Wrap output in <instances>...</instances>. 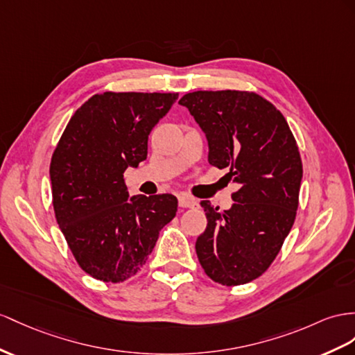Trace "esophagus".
I'll return each mask as SVG.
<instances>
[{
  "instance_id": "obj_1",
  "label": "esophagus",
  "mask_w": 355,
  "mask_h": 355,
  "mask_svg": "<svg viewBox=\"0 0 355 355\" xmlns=\"http://www.w3.org/2000/svg\"><path fill=\"white\" fill-rule=\"evenodd\" d=\"M178 204H180V207H183V208H198L199 207V204L195 201V199L187 196V195L178 196Z\"/></svg>"
}]
</instances>
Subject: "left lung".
<instances>
[{"mask_svg": "<svg viewBox=\"0 0 355 355\" xmlns=\"http://www.w3.org/2000/svg\"><path fill=\"white\" fill-rule=\"evenodd\" d=\"M208 141V162L235 184L234 205L201 201L207 228L196 240L205 275L226 286L259 277L293 228L303 165L279 109L250 91H195L180 98Z\"/></svg>", "mask_w": 355, "mask_h": 355, "instance_id": "obj_1", "label": "left lung"}]
</instances>
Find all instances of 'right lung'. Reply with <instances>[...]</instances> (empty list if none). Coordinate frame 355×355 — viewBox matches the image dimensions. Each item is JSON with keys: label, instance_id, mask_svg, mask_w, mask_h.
I'll list each match as a JSON object with an SVG mask.
<instances>
[{"label": "right lung", "instance_id": "1", "mask_svg": "<svg viewBox=\"0 0 355 355\" xmlns=\"http://www.w3.org/2000/svg\"><path fill=\"white\" fill-rule=\"evenodd\" d=\"M177 93L94 94L70 118L52 154V204L79 267L120 284L148 259L175 217L174 195L129 199L124 171L147 159L148 135Z\"/></svg>", "mask_w": 355, "mask_h": 355}]
</instances>
